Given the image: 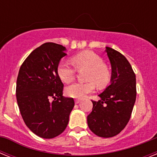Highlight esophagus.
<instances>
[{
    "label": "esophagus",
    "instance_id": "obj_1",
    "mask_svg": "<svg viewBox=\"0 0 157 157\" xmlns=\"http://www.w3.org/2000/svg\"><path fill=\"white\" fill-rule=\"evenodd\" d=\"M80 101H81V100L76 99L75 101V104H78V103H80Z\"/></svg>",
    "mask_w": 157,
    "mask_h": 157
}]
</instances>
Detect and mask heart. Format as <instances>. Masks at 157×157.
<instances>
[{
  "mask_svg": "<svg viewBox=\"0 0 157 157\" xmlns=\"http://www.w3.org/2000/svg\"><path fill=\"white\" fill-rule=\"evenodd\" d=\"M71 60L78 70L86 69V82H75L66 88L67 95L73 98L82 99L94 91L95 85L103 87L110 80V71L98 54L91 51H84L75 55ZM57 74L62 82L68 83L74 79L75 70L65 60L58 63Z\"/></svg>",
  "mask_w": 157,
  "mask_h": 157,
  "instance_id": "heart-1",
  "label": "heart"
}]
</instances>
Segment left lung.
I'll return each instance as SVG.
<instances>
[{
    "mask_svg": "<svg viewBox=\"0 0 157 157\" xmlns=\"http://www.w3.org/2000/svg\"><path fill=\"white\" fill-rule=\"evenodd\" d=\"M112 66L111 84L92 101L93 110L87 116L90 130L101 138L120 134L130 120L136 101V78L131 65L120 52L106 47Z\"/></svg>",
    "mask_w": 157,
    "mask_h": 157,
    "instance_id": "1",
    "label": "left lung"
}]
</instances>
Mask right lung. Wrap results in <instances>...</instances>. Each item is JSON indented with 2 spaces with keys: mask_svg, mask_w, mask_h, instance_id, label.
<instances>
[{
  "mask_svg": "<svg viewBox=\"0 0 157 157\" xmlns=\"http://www.w3.org/2000/svg\"><path fill=\"white\" fill-rule=\"evenodd\" d=\"M66 48L47 42L35 48L20 67L16 99L25 124L41 138H53L63 133L75 106L73 98L63 96V84L57 66Z\"/></svg>",
  "mask_w": 157,
  "mask_h": 157,
  "instance_id": "1",
  "label": "right lung"
}]
</instances>
